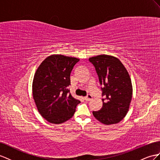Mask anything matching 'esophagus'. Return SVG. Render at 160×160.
<instances>
[{"label":"esophagus","instance_id":"obj_1","mask_svg":"<svg viewBox=\"0 0 160 160\" xmlns=\"http://www.w3.org/2000/svg\"><path fill=\"white\" fill-rule=\"evenodd\" d=\"M92 96L91 95H90V94H88V95H87V96L84 97V99L86 101H91L92 99Z\"/></svg>","mask_w":160,"mask_h":160}]
</instances>
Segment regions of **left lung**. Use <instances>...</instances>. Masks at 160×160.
<instances>
[{
    "label": "left lung",
    "instance_id": "left-lung-1",
    "mask_svg": "<svg viewBox=\"0 0 160 160\" xmlns=\"http://www.w3.org/2000/svg\"><path fill=\"white\" fill-rule=\"evenodd\" d=\"M99 78L103 107L92 112L97 120L106 125L117 124L128 111L132 99V86L130 76L116 57L101 55L89 58Z\"/></svg>",
    "mask_w": 160,
    "mask_h": 160
}]
</instances>
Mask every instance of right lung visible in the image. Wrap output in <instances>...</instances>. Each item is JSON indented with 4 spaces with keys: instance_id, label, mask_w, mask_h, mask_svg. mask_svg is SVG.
I'll return each instance as SVG.
<instances>
[{
    "instance_id": "right-lung-1",
    "label": "right lung",
    "mask_w": 160,
    "mask_h": 160,
    "mask_svg": "<svg viewBox=\"0 0 160 160\" xmlns=\"http://www.w3.org/2000/svg\"><path fill=\"white\" fill-rule=\"evenodd\" d=\"M80 61L61 55L45 59L36 70L32 84L33 97L40 115L52 124H61L73 116L80 101L69 93L70 73Z\"/></svg>"
}]
</instances>
